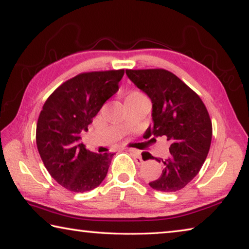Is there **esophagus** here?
<instances>
[{"instance_id": "34e87169", "label": "esophagus", "mask_w": 249, "mask_h": 249, "mask_svg": "<svg viewBox=\"0 0 249 249\" xmlns=\"http://www.w3.org/2000/svg\"><path fill=\"white\" fill-rule=\"evenodd\" d=\"M128 151H129L130 154H132L133 158H134V160H135V162H136L137 165H142V163L144 162V160H142V157H141L140 151H138V150H135V149H128Z\"/></svg>"}]
</instances>
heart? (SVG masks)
<instances>
[{"instance_id":"obj_1","label":"heart","mask_w":249,"mask_h":249,"mask_svg":"<svg viewBox=\"0 0 249 249\" xmlns=\"http://www.w3.org/2000/svg\"><path fill=\"white\" fill-rule=\"evenodd\" d=\"M132 94H141V93H132Z\"/></svg>"}]
</instances>
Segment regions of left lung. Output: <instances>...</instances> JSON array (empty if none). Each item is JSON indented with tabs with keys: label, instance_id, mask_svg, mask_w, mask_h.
I'll list each match as a JSON object with an SVG mask.
<instances>
[{
	"label": "left lung",
	"instance_id": "left-lung-1",
	"mask_svg": "<svg viewBox=\"0 0 249 249\" xmlns=\"http://www.w3.org/2000/svg\"><path fill=\"white\" fill-rule=\"evenodd\" d=\"M126 74L153 102V125L147 137H167L171 142L163 170L149 182L154 190L176 192L199 174L212 141V121L203 101L176 74L165 69H126Z\"/></svg>",
	"mask_w": 249,
	"mask_h": 249
}]
</instances>
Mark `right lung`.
Segmentation results:
<instances>
[{"label": "right lung", "mask_w": 249, "mask_h": 249, "mask_svg": "<svg viewBox=\"0 0 249 249\" xmlns=\"http://www.w3.org/2000/svg\"><path fill=\"white\" fill-rule=\"evenodd\" d=\"M123 75L124 69L79 73L46 100L37 122V148L50 176L67 190H93L107 177L114 154L93 153L79 140Z\"/></svg>", "instance_id": "add662e5"}]
</instances>
